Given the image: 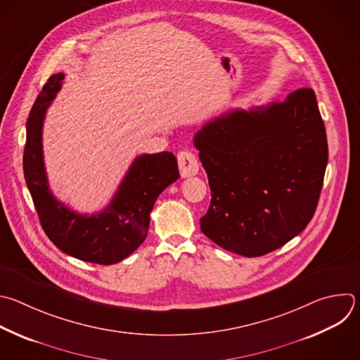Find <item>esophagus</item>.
Masks as SVG:
<instances>
[{"label":"esophagus","mask_w":360,"mask_h":360,"mask_svg":"<svg viewBox=\"0 0 360 360\" xmlns=\"http://www.w3.org/2000/svg\"><path fill=\"white\" fill-rule=\"evenodd\" d=\"M178 167L182 178H189L198 174L199 164L196 157L189 151H181L178 154Z\"/></svg>","instance_id":"obj_1"}]
</instances>
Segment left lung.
I'll use <instances>...</instances> for the list:
<instances>
[{"label":"left lung","mask_w":360,"mask_h":360,"mask_svg":"<svg viewBox=\"0 0 360 360\" xmlns=\"http://www.w3.org/2000/svg\"><path fill=\"white\" fill-rule=\"evenodd\" d=\"M193 144L212 193L200 230L221 249L264 256L311 221L328 164L312 89L281 103L230 110L206 123Z\"/></svg>","instance_id":"1"}]
</instances>
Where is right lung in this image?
I'll use <instances>...</instances> for the list:
<instances>
[{"mask_svg":"<svg viewBox=\"0 0 360 360\" xmlns=\"http://www.w3.org/2000/svg\"><path fill=\"white\" fill-rule=\"evenodd\" d=\"M63 77V73L52 75L31 108L24 150L25 181L42 229L59 250L82 262L115 264L146 240L157 198L179 178L178 162L168 151L137 157L108 206L96 214H80L59 202L48 184L42 127Z\"/></svg>","mask_w":360,"mask_h":360,"instance_id":"1","label":"right lung"}]
</instances>
